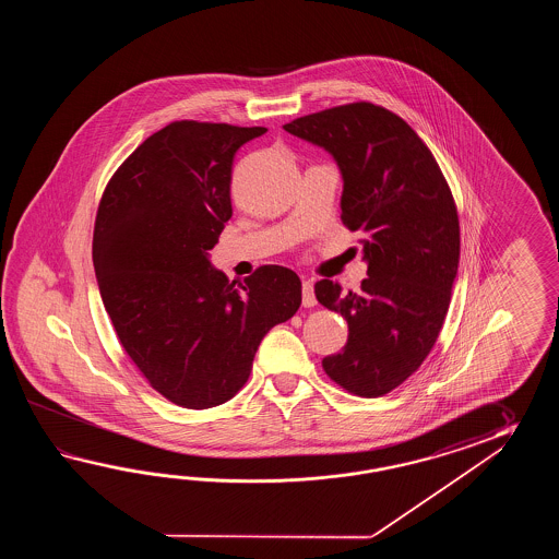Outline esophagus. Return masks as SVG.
Returning <instances> with one entry per match:
<instances>
[{"label":"esophagus","instance_id":"obj_1","mask_svg":"<svg viewBox=\"0 0 559 559\" xmlns=\"http://www.w3.org/2000/svg\"><path fill=\"white\" fill-rule=\"evenodd\" d=\"M301 304L304 308H313L316 306V294H313V284L304 282L301 285Z\"/></svg>","mask_w":559,"mask_h":559}]
</instances>
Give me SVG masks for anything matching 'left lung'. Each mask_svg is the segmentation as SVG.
Instances as JSON below:
<instances>
[{
    "label": "left lung",
    "instance_id": "8db88e82",
    "mask_svg": "<svg viewBox=\"0 0 559 559\" xmlns=\"http://www.w3.org/2000/svg\"><path fill=\"white\" fill-rule=\"evenodd\" d=\"M284 130L332 154L344 179L342 222L364 236L368 262L357 294L316 284L321 306L349 328L344 349L321 366L347 392L380 397L424 364L450 308L460 263L452 190L428 145L385 107H332Z\"/></svg>",
    "mask_w": 559,
    "mask_h": 559
}]
</instances>
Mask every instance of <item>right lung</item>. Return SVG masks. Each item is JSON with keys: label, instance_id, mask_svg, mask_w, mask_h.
<instances>
[{"label": "right lung", "instance_id": "add662e5", "mask_svg": "<svg viewBox=\"0 0 559 559\" xmlns=\"http://www.w3.org/2000/svg\"><path fill=\"white\" fill-rule=\"evenodd\" d=\"M265 131L174 121L118 167L95 215V277L119 344L155 392L188 409L231 400L263 335L301 304L287 267L229 284L210 262L231 217L234 155Z\"/></svg>", "mask_w": 559, "mask_h": 559}]
</instances>
